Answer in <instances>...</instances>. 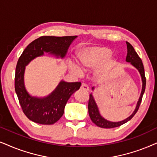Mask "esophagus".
<instances>
[{
	"mask_svg": "<svg viewBox=\"0 0 157 157\" xmlns=\"http://www.w3.org/2000/svg\"><path fill=\"white\" fill-rule=\"evenodd\" d=\"M80 89L82 90H84V91H88L89 90V87H88V85H87L86 84H82V85H81Z\"/></svg>",
	"mask_w": 157,
	"mask_h": 157,
	"instance_id": "34e87169",
	"label": "esophagus"
}]
</instances>
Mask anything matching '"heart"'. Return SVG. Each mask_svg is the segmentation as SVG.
<instances>
[{"label":"heart","instance_id":"1","mask_svg":"<svg viewBox=\"0 0 157 157\" xmlns=\"http://www.w3.org/2000/svg\"><path fill=\"white\" fill-rule=\"evenodd\" d=\"M111 52L112 50L109 48L103 45L88 47L79 51L77 56L81 68L83 70H89L96 67L93 71L94 77L97 79L104 78L117 61L116 56ZM72 70L77 75L82 74V69L76 65L73 66Z\"/></svg>","mask_w":157,"mask_h":157}]
</instances>
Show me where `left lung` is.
Returning <instances> with one entry per match:
<instances>
[{
    "instance_id": "1",
    "label": "left lung",
    "mask_w": 157,
    "mask_h": 157,
    "mask_svg": "<svg viewBox=\"0 0 157 157\" xmlns=\"http://www.w3.org/2000/svg\"><path fill=\"white\" fill-rule=\"evenodd\" d=\"M127 43V49H128V53H127V57H126V61L127 62H130L132 66L136 67L138 69V72H139L140 76H141L142 79V90L141 93H140V98L138 99V101L137 103L136 107L135 109L134 112H132V114L130 115L129 117H128L125 120L120 121V122H111V121L106 120V119H104L101 115L100 114V112L98 111V106H97L96 101H95L94 98H93L92 93L90 95V98H89L88 101V113L89 116L92 120V122L96 124L97 126L100 127L102 128H117V127H120L122 124H124L127 122H128L129 120H130L133 117L134 115L136 114V112H138V109L141 103L143 96H144V93L145 92V89H146V77H145V72H144V64H143L142 60L138 56V53L136 52L134 48L132 46V45L128 42H126ZM93 90L94 88H92Z\"/></svg>"
}]
</instances>
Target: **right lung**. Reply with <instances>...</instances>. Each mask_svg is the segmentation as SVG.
<instances>
[{"label": "right lung", "mask_w": 157, "mask_h": 157, "mask_svg": "<svg viewBox=\"0 0 157 157\" xmlns=\"http://www.w3.org/2000/svg\"><path fill=\"white\" fill-rule=\"evenodd\" d=\"M77 36H42L29 43L18 60L15 73V91L23 112L35 123L53 124L64 112L70 96L80 88L81 82H67L61 80L50 95L44 98L32 96L27 93L24 82L25 67L44 52L63 59L72 41Z\"/></svg>", "instance_id": "obj_1"}]
</instances>
